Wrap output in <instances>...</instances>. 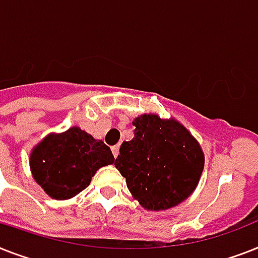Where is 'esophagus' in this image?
Segmentation results:
<instances>
[{
    "label": "esophagus",
    "mask_w": 258,
    "mask_h": 258,
    "mask_svg": "<svg viewBox=\"0 0 258 258\" xmlns=\"http://www.w3.org/2000/svg\"><path fill=\"white\" fill-rule=\"evenodd\" d=\"M111 151H112V155L116 158L119 154V144H116V146H114V147H111Z\"/></svg>",
    "instance_id": "34e87169"
}]
</instances>
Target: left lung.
<instances>
[{"label": "left lung", "instance_id": "obj_1", "mask_svg": "<svg viewBox=\"0 0 258 258\" xmlns=\"http://www.w3.org/2000/svg\"><path fill=\"white\" fill-rule=\"evenodd\" d=\"M135 136L123 142L115 167L133 198L147 211H165L187 200L198 187L204 152L176 119L143 114L134 119Z\"/></svg>", "mask_w": 258, "mask_h": 258}]
</instances>
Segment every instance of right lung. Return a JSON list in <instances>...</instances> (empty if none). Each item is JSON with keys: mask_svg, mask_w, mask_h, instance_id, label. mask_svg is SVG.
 Segmentation results:
<instances>
[{"mask_svg": "<svg viewBox=\"0 0 258 258\" xmlns=\"http://www.w3.org/2000/svg\"><path fill=\"white\" fill-rule=\"evenodd\" d=\"M114 162L108 146L77 125L45 136L29 158L35 183L55 200L77 196L89 187L98 169Z\"/></svg>", "mask_w": 258, "mask_h": 258, "instance_id": "obj_1", "label": "right lung"}]
</instances>
